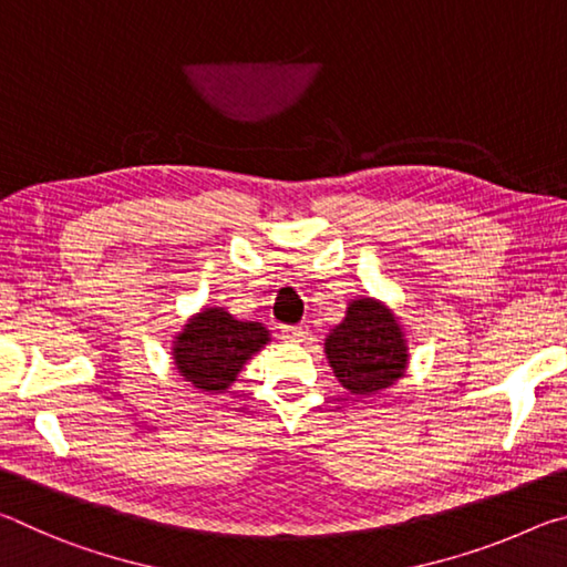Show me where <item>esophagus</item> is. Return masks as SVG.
I'll use <instances>...</instances> for the list:
<instances>
[{"mask_svg": "<svg viewBox=\"0 0 567 567\" xmlns=\"http://www.w3.org/2000/svg\"><path fill=\"white\" fill-rule=\"evenodd\" d=\"M307 338L305 328H282V340L287 342H302Z\"/></svg>", "mask_w": 567, "mask_h": 567, "instance_id": "esophagus-1", "label": "esophagus"}]
</instances>
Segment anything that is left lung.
Returning <instances> with one entry per match:
<instances>
[{"label": "left lung", "instance_id": "left-lung-1", "mask_svg": "<svg viewBox=\"0 0 567 567\" xmlns=\"http://www.w3.org/2000/svg\"><path fill=\"white\" fill-rule=\"evenodd\" d=\"M324 354L340 385L350 395L368 398L405 375L410 348L405 328L385 302L358 297L324 338Z\"/></svg>", "mask_w": 567, "mask_h": 567}]
</instances>
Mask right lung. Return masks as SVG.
<instances>
[{
    "instance_id": "obj_1",
    "label": "right lung",
    "mask_w": 567,
    "mask_h": 567,
    "mask_svg": "<svg viewBox=\"0 0 567 567\" xmlns=\"http://www.w3.org/2000/svg\"><path fill=\"white\" fill-rule=\"evenodd\" d=\"M270 340L262 322L237 320L225 307H203L172 340V362L192 388L217 395L233 388L247 360Z\"/></svg>"
}]
</instances>
